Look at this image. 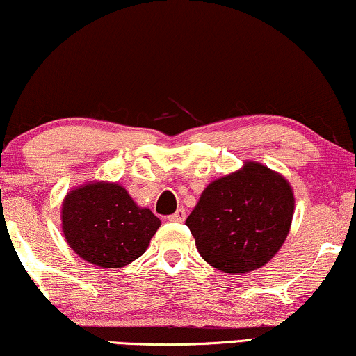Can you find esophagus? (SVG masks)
<instances>
[{"label":"esophagus","instance_id":"esophagus-1","mask_svg":"<svg viewBox=\"0 0 356 356\" xmlns=\"http://www.w3.org/2000/svg\"><path fill=\"white\" fill-rule=\"evenodd\" d=\"M186 220V210L184 209H177L175 213L169 215V222H175V223H182Z\"/></svg>","mask_w":356,"mask_h":356}]
</instances>
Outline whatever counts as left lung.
<instances>
[{
    "label": "left lung",
    "instance_id": "obj_1",
    "mask_svg": "<svg viewBox=\"0 0 356 356\" xmlns=\"http://www.w3.org/2000/svg\"><path fill=\"white\" fill-rule=\"evenodd\" d=\"M294 195L266 165L246 163L211 182L186 220L202 258L225 273H248L268 263L289 233Z\"/></svg>",
    "mask_w": 356,
    "mask_h": 356
}]
</instances>
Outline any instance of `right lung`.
Listing matches in <instances>:
<instances>
[{
    "mask_svg": "<svg viewBox=\"0 0 356 356\" xmlns=\"http://www.w3.org/2000/svg\"><path fill=\"white\" fill-rule=\"evenodd\" d=\"M159 225V218L149 209H139L118 184H87L69 192L62 205L67 243L100 268H121L139 258Z\"/></svg>",
    "mask_w": 356,
    "mask_h": 356,
    "instance_id": "add662e5",
    "label": "right lung"
}]
</instances>
